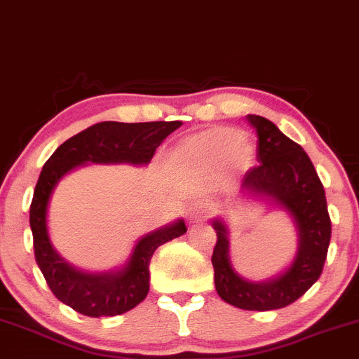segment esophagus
<instances>
[{"label":"esophagus","instance_id":"obj_1","mask_svg":"<svg viewBox=\"0 0 359 359\" xmlns=\"http://www.w3.org/2000/svg\"><path fill=\"white\" fill-rule=\"evenodd\" d=\"M208 214V208L203 203H194L191 208H189V219L192 222L201 221Z\"/></svg>","mask_w":359,"mask_h":359}]
</instances>
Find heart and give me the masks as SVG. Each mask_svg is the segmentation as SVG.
Instances as JSON below:
<instances>
[{
    "mask_svg": "<svg viewBox=\"0 0 359 359\" xmlns=\"http://www.w3.org/2000/svg\"><path fill=\"white\" fill-rule=\"evenodd\" d=\"M172 162L182 167H212L228 160L234 170L255 162V147L236 128L214 126L182 140L172 150Z\"/></svg>",
    "mask_w": 359,
    "mask_h": 359,
    "instance_id": "heart-1",
    "label": "heart"
}]
</instances>
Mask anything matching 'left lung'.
I'll return each mask as SVG.
<instances>
[{
    "instance_id": "1",
    "label": "left lung",
    "mask_w": 359,
    "mask_h": 359,
    "mask_svg": "<svg viewBox=\"0 0 359 359\" xmlns=\"http://www.w3.org/2000/svg\"><path fill=\"white\" fill-rule=\"evenodd\" d=\"M246 121L258 137V165L243 177L241 192L270 197L290 214L299 231L294 262L278 277L250 282L233 270L228 228L212 221L217 241L212 251L214 283L219 297L245 311H273L290 306L317 282L331 241V217L325 192L311 158L302 147L285 137L270 119L248 114Z\"/></svg>"
}]
</instances>
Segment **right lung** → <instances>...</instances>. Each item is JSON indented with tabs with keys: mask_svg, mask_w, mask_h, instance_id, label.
I'll return each instance as SVG.
<instances>
[{
	"mask_svg": "<svg viewBox=\"0 0 359 359\" xmlns=\"http://www.w3.org/2000/svg\"><path fill=\"white\" fill-rule=\"evenodd\" d=\"M182 121H102L74 135L53 151L40 172L30 205V228L39 269L60 302L79 314L111 317L137 307L150 290V259L163 243L187 231L184 219L147 234L135 245L126 265L108 273H84L53 250L47 229V208L59 180L81 163L145 165L155 150Z\"/></svg>",
	"mask_w": 359,
	"mask_h": 359,
	"instance_id": "1",
	"label": "right lung"
}]
</instances>
